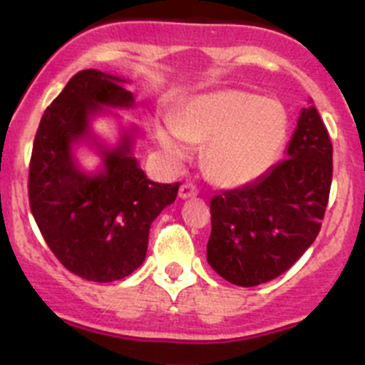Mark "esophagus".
Here are the masks:
<instances>
[{
  "label": "esophagus",
  "instance_id": "obj_1",
  "mask_svg": "<svg viewBox=\"0 0 365 365\" xmlns=\"http://www.w3.org/2000/svg\"><path fill=\"white\" fill-rule=\"evenodd\" d=\"M197 196V189L190 183H183L178 190V197L180 200H189V197H196Z\"/></svg>",
  "mask_w": 365,
  "mask_h": 365
}]
</instances>
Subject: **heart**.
<instances>
[{
	"label": "heart",
	"instance_id": "obj_1",
	"mask_svg": "<svg viewBox=\"0 0 365 365\" xmlns=\"http://www.w3.org/2000/svg\"><path fill=\"white\" fill-rule=\"evenodd\" d=\"M288 138V113L272 98L245 90L206 91L173 113L171 123L155 127L162 155L171 165L205 143L201 164L206 175L224 187L256 182L277 160Z\"/></svg>",
	"mask_w": 365,
	"mask_h": 365
}]
</instances>
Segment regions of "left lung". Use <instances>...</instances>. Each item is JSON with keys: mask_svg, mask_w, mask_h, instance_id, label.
Instances as JSON below:
<instances>
[{"mask_svg": "<svg viewBox=\"0 0 365 365\" xmlns=\"http://www.w3.org/2000/svg\"><path fill=\"white\" fill-rule=\"evenodd\" d=\"M332 183V143L314 106L300 111L284 160L210 201L206 261L244 288L284 274L316 240Z\"/></svg>", "mask_w": 365, "mask_h": 365, "instance_id": "8db88e82", "label": "left lung"}]
</instances>
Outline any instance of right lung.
Segmentation results:
<instances>
[{
  "label": "right lung",
  "mask_w": 365,
  "mask_h": 365,
  "mask_svg": "<svg viewBox=\"0 0 365 365\" xmlns=\"http://www.w3.org/2000/svg\"><path fill=\"white\" fill-rule=\"evenodd\" d=\"M127 84L97 68L76 73L46 109L33 143L28 192L36 226L67 270L93 282L120 281L141 267L150 226L180 187L152 182L139 168L134 143L141 128L111 111L135 108ZM101 115L120 127L114 145L94 132ZM81 145L101 159L95 170L78 162Z\"/></svg>",
  "instance_id": "add662e5"
}]
</instances>
